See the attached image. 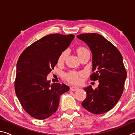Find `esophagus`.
I'll return each mask as SVG.
<instances>
[{
    "label": "esophagus",
    "mask_w": 135,
    "mask_h": 135,
    "mask_svg": "<svg viewBox=\"0 0 135 135\" xmlns=\"http://www.w3.org/2000/svg\"><path fill=\"white\" fill-rule=\"evenodd\" d=\"M78 89H79V88H77V87H76V86L70 87V90L71 91H76Z\"/></svg>",
    "instance_id": "obj_1"
}]
</instances>
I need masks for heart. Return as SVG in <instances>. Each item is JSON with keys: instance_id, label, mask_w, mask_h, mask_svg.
Listing matches in <instances>:
<instances>
[{"instance_id": "1", "label": "heart", "mask_w": 135, "mask_h": 135, "mask_svg": "<svg viewBox=\"0 0 135 135\" xmlns=\"http://www.w3.org/2000/svg\"><path fill=\"white\" fill-rule=\"evenodd\" d=\"M77 53H78V55L80 54H82L84 53V52H88V50L84 47H79L77 49ZM67 55V51H65L62 52V53L59 56L58 58V62H62L64 61L65 60L66 57ZM83 75V73H76V72H70L66 75V79L68 81H69L71 83L73 84H77L80 81V76Z\"/></svg>"}]
</instances>
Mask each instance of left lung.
<instances>
[{"instance_id": "1", "label": "left lung", "mask_w": 135, "mask_h": 135, "mask_svg": "<svg viewBox=\"0 0 135 135\" xmlns=\"http://www.w3.org/2000/svg\"><path fill=\"white\" fill-rule=\"evenodd\" d=\"M77 37L92 52L93 73L90 79L99 83L95 90L91 86L84 89L87 95L81 105L92 114L105 113L117 104L124 89L127 73L122 55L117 47L99 34H81Z\"/></svg>"}]
</instances>
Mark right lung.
I'll list each match as a JSON object with an SVG mask.
<instances>
[{
    "instance_id": "right-lung-1",
    "label": "right lung",
    "mask_w": 135,
    "mask_h": 135,
    "mask_svg": "<svg viewBox=\"0 0 135 135\" xmlns=\"http://www.w3.org/2000/svg\"><path fill=\"white\" fill-rule=\"evenodd\" d=\"M74 35L52 34L36 41L22 52L17 64L16 95L31 117L43 120L58 108L59 98L69 86L53 83L47 76L58 63L59 56L69 46Z\"/></svg>"
}]
</instances>
